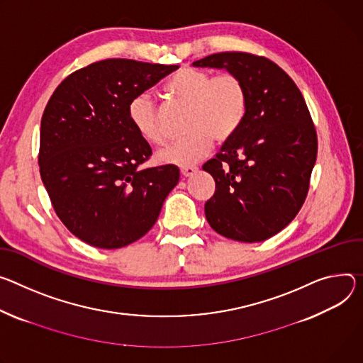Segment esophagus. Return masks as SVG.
Segmentation results:
<instances>
[{
    "instance_id": "obj_1",
    "label": "esophagus",
    "mask_w": 363,
    "mask_h": 363,
    "mask_svg": "<svg viewBox=\"0 0 363 363\" xmlns=\"http://www.w3.org/2000/svg\"><path fill=\"white\" fill-rule=\"evenodd\" d=\"M195 172H196V167H182V168H181V174H182V177H185V178L192 177Z\"/></svg>"
}]
</instances>
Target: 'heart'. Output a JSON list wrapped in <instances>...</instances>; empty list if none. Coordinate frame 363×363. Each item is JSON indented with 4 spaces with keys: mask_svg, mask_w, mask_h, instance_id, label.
<instances>
[{
    "mask_svg": "<svg viewBox=\"0 0 363 363\" xmlns=\"http://www.w3.org/2000/svg\"><path fill=\"white\" fill-rule=\"evenodd\" d=\"M163 91L175 103L188 107L189 135L157 153L162 163L189 167L203 160L211 152L214 139L220 143L232 139L246 117L249 92L236 72L213 77L206 69L184 67L168 78ZM127 114L146 142L156 146L164 142L162 113L150 94L142 92L131 98Z\"/></svg>",
    "mask_w": 363,
    "mask_h": 363,
    "instance_id": "1",
    "label": "heart"
}]
</instances>
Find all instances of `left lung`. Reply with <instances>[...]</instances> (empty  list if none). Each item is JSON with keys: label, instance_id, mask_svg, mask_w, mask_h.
I'll use <instances>...</instances> for the list:
<instances>
[{"label": "left lung", "instance_id": "1", "mask_svg": "<svg viewBox=\"0 0 363 363\" xmlns=\"http://www.w3.org/2000/svg\"><path fill=\"white\" fill-rule=\"evenodd\" d=\"M192 65L236 72L249 92L238 133L203 164L216 181L207 221L232 240H267L295 218L308 194L317 133L304 96L275 62L250 52L213 53Z\"/></svg>", "mask_w": 363, "mask_h": 363}]
</instances>
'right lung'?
Wrapping results in <instances>:
<instances>
[{"label": "right lung", "mask_w": 363, "mask_h": 363, "mask_svg": "<svg viewBox=\"0 0 363 363\" xmlns=\"http://www.w3.org/2000/svg\"><path fill=\"white\" fill-rule=\"evenodd\" d=\"M178 65L104 59L65 78L45 108L39 167L56 216L100 249L139 240L179 181L175 164L142 168L152 149L128 120L131 98Z\"/></svg>", "instance_id": "1"}]
</instances>
